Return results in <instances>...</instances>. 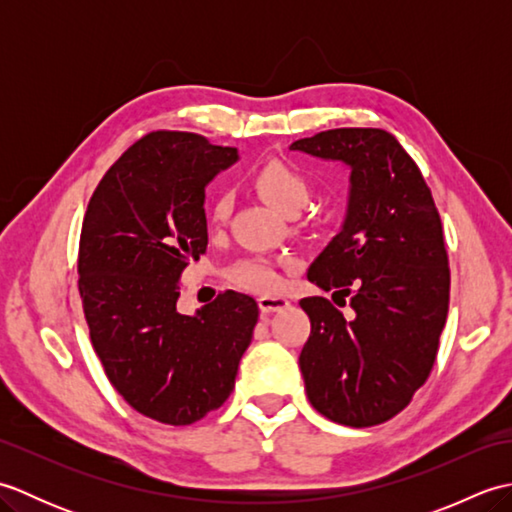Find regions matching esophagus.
<instances>
[{"mask_svg":"<svg viewBox=\"0 0 512 512\" xmlns=\"http://www.w3.org/2000/svg\"><path fill=\"white\" fill-rule=\"evenodd\" d=\"M257 303H259V310H262L264 314H270V312L286 310L290 306V299L281 297V295H264L257 299Z\"/></svg>","mask_w":512,"mask_h":512,"instance_id":"obj_1","label":"esophagus"}]
</instances>
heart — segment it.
Instances as JSON below:
<instances>
[{"label": "heart", "instance_id": "obj_1", "mask_svg": "<svg viewBox=\"0 0 512 512\" xmlns=\"http://www.w3.org/2000/svg\"><path fill=\"white\" fill-rule=\"evenodd\" d=\"M255 189L266 204L286 217L297 215L310 200L306 178L284 160H270L259 167L255 173ZM228 213H231V198L220 193L211 204V220L224 222ZM228 277L237 286L248 290H275L279 286L277 270L266 262H259V259H244V262L235 264Z\"/></svg>", "mask_w": 512, "mask_h": 512}]
</instances>
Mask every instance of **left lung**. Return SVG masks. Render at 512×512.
Segmentation results:
<instances>
[{
  "label": "left lung",
  "mask_w": 512,
  "mask_h": 512,
  "mask_svg": "<svg viewBox=\"0 0 512 512\" xmlns=\"http://www.w3.org/2000/svg\"><path fill=\"white\" fill-rule=\"evenodd\" d=\"M350 171L339 233L308 279L332 299L299 306L310 339L299 367L312 407L345 427H372L409 405L427 380L449 312V262L431 189L394 134L343 127L290 145Z\"/></svg>",
  "instance_id": "1"
}]
</instances>
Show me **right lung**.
Listing matches in <instances>:
<instances>
[{
  "mask_svg": "<svg viewBox=\"0 0 512 512\" xmlns=\"http://www.w3.org/2000/svg\"><path fill=\"white\" fill-rule=\"evenodd\" d=\"M239 160L198 134L154 132L118 158L83 220L79 290L94 352L143 416L182 427L231 396L259 308L228 290L180 314L176 284L206 253V187Z\"/></svg>",
  "mask_w": 512,
  "mask_h": 512,
  "instance_id": "obj_1",
  "label": "right lung"
}]
</instances>
